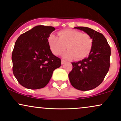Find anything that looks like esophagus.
<instances>
[{"label":"esophagus","instance_id":"obj_1","mask_svg":"<svg viewBox=\"0 0 121 121\" xmlns=\"http://www.w3.org/2000/svg\"><path fill=\"white\" fill-rule=\"evenodd\" d=\"M66 60H63V59H62V62H61V63H62V65H63V64H64V63H66Z\"/></svg>","mask_w":121,"mask_h":121}]
</instances>
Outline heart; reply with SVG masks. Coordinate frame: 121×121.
Here are the masks:
<instances>
[{"label":"heart","instance_id":"heart-1","mask_svg":"<svg viewBox=\"0 0 121 121\" xmlns=\"http://www.w3.org/2000/svg\"><path fill=\"white\" fill-rule=\"evenodd\" d=\"M58 35L59 36L51 35L48 38L50 47L55 55H60L66 47L68 50L63 56L67 59L75 58L79 60L90 54L93 40L88 34L75 30H65L60 31Z\"/></svg>","mask_w":121,"mask_h":121}]
</instances>
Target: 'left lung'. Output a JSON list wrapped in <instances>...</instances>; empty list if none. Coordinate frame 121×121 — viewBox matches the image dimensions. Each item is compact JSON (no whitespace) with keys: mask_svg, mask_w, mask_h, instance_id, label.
<instances>
[{"mask_svg":"<svg viewBox=\"0 0 121 121\" xmlns=\"http://www.w3.org/2000/svg\"><path fill=\"white\" fill-rule=\"evenodd\" d=\"M74 28L90 35L93 38V44L87 58L71 63L73 69L69 74V79L76 89L92 90L102 82L108 71L110 47L104 35L100 32L86 27H75Z\"/></svg>","mask_w":121,"mask_h":121,"instance_id":"left-lung-1","label":"left lung"}]
</instances>
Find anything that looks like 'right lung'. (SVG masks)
Listing matches in <instances>:
<instances>
[{
  "instance_id": "right-lung-1",
  "label": "right lung",
  "mask_w": 121,
  "mask_h": 121,
  "mask_svg": "<svg viewBox=\"0 0 121 121\" xmlns=\"http://www.w3.org/2000/svg\"><path fill=\"white\" fill-rule=\"evenodd\" d=\"M55 28L36 26L20 35L13 53V71L17 81L27 89L44 87L54 70L61 65V59L51 52L48 38Z\"/></svg>"
}]
</instances>
